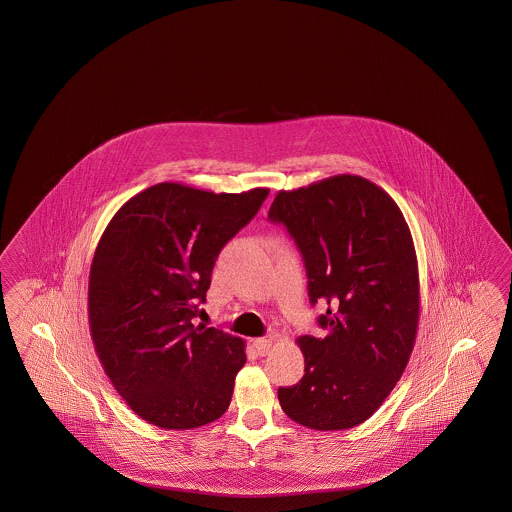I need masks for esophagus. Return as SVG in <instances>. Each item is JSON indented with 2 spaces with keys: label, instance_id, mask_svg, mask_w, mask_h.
Listing matches in <instances>:
<instances>
[{
  "label": "esophagus",
  "instance_id": "obj_1",
  "mask_svg": "<svg viewBox=\"0 0 512 512\" xmlns=\"http://www.w3.org/2000/svg\"><path fill=\"white\" fill-rule=\"evenodd\" d=\"M253 345H255V349H257V353L264 357V355H268L270 351H272V345H274V338H257V340L253 341Z\"/></svg>",
  "mask_w": 512,
  "mask_h": 512
}]
</instances>
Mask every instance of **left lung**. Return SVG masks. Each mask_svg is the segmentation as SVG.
Wrapping results in <instances>:
<instances>
[{
  "instance_id": "1",
  "label": "left lung",
  "mask_w": 512,
  "mask_h": 512,
  "mask_svg": "<svg viewBox=\"0 0 512 512\" xmlns=\"http://www.w3.org/2000/svg\"><path fill=\"white\" fill-rule=\"evenodd\" d=\"M268 217L295 238L311 304H326V334L296 340L306 373L279 388V405L311 430L355 428L387 400L417 340L419 263L409 225L385 189L357 174L278 191Z\"/></svg>"
}]
</instances>
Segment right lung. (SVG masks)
<instances>
[{"instance_id": "obj_1", "label": "right lung", "mask_w": 512, "mask_h": 512, "mask_svg": "<svg viewBox=\"0 0 512 512\" xmlns=\"http://www.w3.org/2000/svg\"><path fill=\"white\" fill-rule=\"evenodd\" d=\"M268 191L161 182L125 202L99 238L88 283L93 347L125 403L157 428H199L229 409L246 341L193 317L219 251Z\"/></svg>"}]
</instances>
